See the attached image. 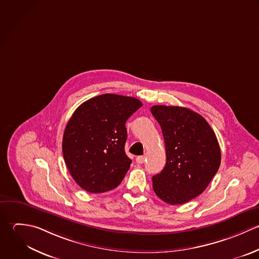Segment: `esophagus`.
I'll use <instances>...</instances> for the list:
<instances>
[{
	"mask_svg": "<svg viewBox=\"0 0 259 259\" xmlns=\"http://www.w3.org/2000/svg\"><path fill=\"white\" fill-rule=\"evenodd\" d=\"M144 160H145V156H143V155L136 157V162L139 164H142L144 162Z\"/></svg>",
	"mask_w": 259,
	"mask_h": 259,
	"instance_id": "34e87169",
	"label": "esophagus"
}]
</instances>
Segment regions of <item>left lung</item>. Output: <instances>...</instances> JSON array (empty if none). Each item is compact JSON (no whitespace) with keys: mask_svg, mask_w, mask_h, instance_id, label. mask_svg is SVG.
Masks as SVG:
<instances>
[{"mask_svg":"<svg viewBox=\"0 0 259 259\" xmlns=\"http://www.w3.org/2000/svg\"><path fill=\"white\" fill-rule=\"evenodd\" d=\"M161 127L166 153L162 171L152 178L154 193L170 205H182L200 196L221 163L215 132L200 114L184 107L153 106Z\"/></svg>","mask_w":259,"mask_h":259,"instance_id":"obj_1","label":"left lung"}]
</instances>
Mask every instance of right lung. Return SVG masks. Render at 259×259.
<instances>
[{"instance_id": "right-lung-1", "label": "right lung", "mask_w": 259, "mask_h": 259, "mask_svg": "<svg viewBox=\"0 0 259 259\" xmlns=\"http://www.w3.org/2000/svg\"><path fill=\"white\" fill-rule=\"evenodd\" d=\"M140 107L136 98L104 94L73 112L63 133L62 154L81 189L101 194L121 184L132 162L125 153V123Z\"/></svg>"}]
</instances>
